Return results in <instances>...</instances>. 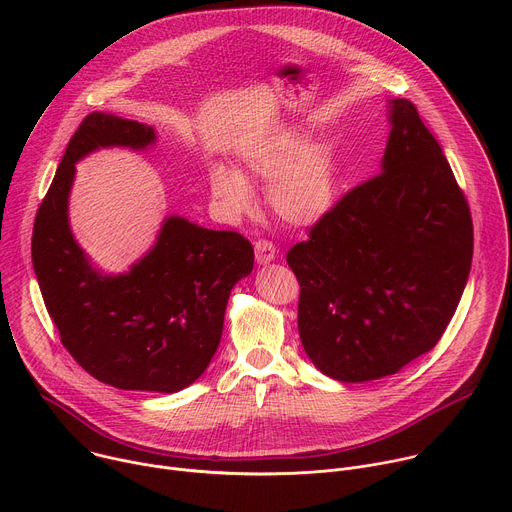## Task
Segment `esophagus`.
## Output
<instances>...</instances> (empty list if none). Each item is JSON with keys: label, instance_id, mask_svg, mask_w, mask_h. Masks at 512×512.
Here are the masks:
<instances>
[{"label": "esophagus", "instance_id": "esophagus-1", "mask_svg": "<svg viewBox=\"0 0 512 512\" xmlns=\"http://www.w3.org/2000/svg\"><path fill=\"white\" fill-rule=\"evenodd\" d=\"M255 259L259 265H265L269 261L275 259V245L271 241H265V239H259L255 243Z\"/></svg>", "mask_w": 512, "mask_h": 512}]
</instances>
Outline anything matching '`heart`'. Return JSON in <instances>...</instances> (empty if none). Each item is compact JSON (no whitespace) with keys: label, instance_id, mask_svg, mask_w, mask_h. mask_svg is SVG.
Returning <instances> with one entry per match:
<instances>
[{"label":"heart","instance_id":"heart-1","mask_svg":"<svg viewBox=\"0 0 512 512\" xmlns=\"http://www.w3.org/2000/svg\"><path fill=\"white\" fill-rule=\"evenodd\" d=\"M247 168L269 182L267 198L283 223L310 227L336 202V166L326 145H306L298 133L269 137L245 154ZM210 190L229 212L243 214L253 204L245 176L225 164L210 170Z\"/></svg>","mask_w":512,"mask_h":512}]
</instances>
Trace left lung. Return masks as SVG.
Instances as JSON below:
<instances>
[{
  "instance_id": "obj_1",
  "label": "left lung",
  "mask_w": 512,
  "mask_h": 512,
  "mask_svg": "<svg viewBox=\"0 0 512 512\" xmlns=\"http://www.w3.org/2000/svg\"><path fill=\"white\" fill-rule=\"evenodd\" d=\"M381 174L346 192L294 245L298 328L342 383L395 375L448 328L468 281L474 229L464 192L407 99L389 103Z\"/></svg>"
}]
</instances>
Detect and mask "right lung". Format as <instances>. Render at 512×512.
Segmentation results:
<instances>
[{
  "mask_svg": "<svg viewBox=\"0 0 512 512\" xmlns=\"http://www.w3.org/2000/svg\"><path fill=\"white\" fill-rule=\"evenodd\" d=\"M154 141L150 125L87 115L38 208L32 263L64 348L91 377L123 391L176 393L214 356L231 289L253 269L251 243L170 216L148 255L127 273L105 275L68 227L75 164L99 148L145 150Z\"/></svg>",
  "mask_w": 512,
  "mask_h": 512,
  "instance_id": "1",
  "label": "right lung"
}]
</instances>
